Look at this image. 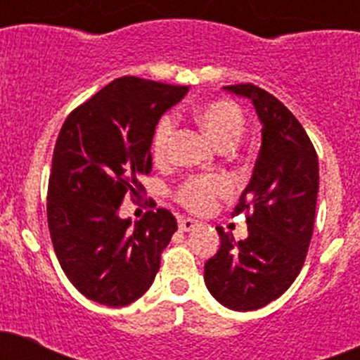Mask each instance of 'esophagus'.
<instances>
[{
    "label": "esophagus",
    "instance_id": "34e87169",
    "mask_svg": "<svg viewBox=\"0 0 360 360\" xmlns=\"http://www.w3.org/2000/svg\"><path fill=\"white\" fill-rule=\"evenodd\" d=\"M200 222L196 219H191V217H180L178 219V228L182 229V231H193L194 228H198Z\"/></svg>",
    "mask_w": 360,
    "mask_h": 360
}]
</instances>
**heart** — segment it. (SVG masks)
Returning a JSON list of instances; mask_svg holds the SVG:
<instances>
[{"instance_id":"obj_1","label":"heart","mask_w":360,"mask_h":360,"mask_svg":"<svg viewBox=\"0 0 360 360\" xmlns=\"http://www.w3.org/2000/svg\"><path fill=\"white\" fill-rule=\"evenodd\" d=\"M201 131L221 150H228L240 138L245 118L240 108L228 98H210L198 104L193 111ZM174 134V118L164 115L157 122L152 134V157L155 162H164L169 155V146ZM229 184L222 176H189L174 191V198L182 207L194 214H207L215 207L217 200L228 196Z\"/></svg>"}]
</instances>
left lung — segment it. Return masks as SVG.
Instances as JSON below:
<instances>
[{
    "instance_id": "1",
    "label": "left lung",
    "mask_w": 360,
    "mask_h": 360,
    "mask_svg": "<svg viewBox=\"0 0 360 360\" xmlns=\"http://www.w3.org/2000/svg\"><path fill=\"white\" fill-rule=\"evenodd\" d=\"M224 90L249 98L262 122V148L251 182L233 215L245 214L248 238L217 226L219 251L205 263V285L233 311H255L292 286L313 237L318 155L299 120L272 94L255 84Z\"/></svg>"
}]
</instances>
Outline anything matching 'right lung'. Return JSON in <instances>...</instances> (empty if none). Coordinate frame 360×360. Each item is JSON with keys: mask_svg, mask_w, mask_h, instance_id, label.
Here are the masks:
<instances>
[{"mask_svg": "<svg viewBox=\"0 0 360 360\" xmlns=\"http://www.w3.org/2000/svg\"><path fill=\"white\" fill-rule=\"evenodd\" d=\"M187 90L125 75L75 108L58 134L47 189L51 240L65 276L94 302H134L159 272L174 215L157 208L132 226L118 208L125 194H141L153 129Z\"/></svg>", "mask_w": 360, "mask_h": 360, "instance_id": "add662e5", "label": "right lung"}]
</instances>
